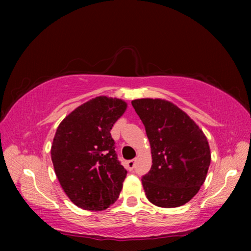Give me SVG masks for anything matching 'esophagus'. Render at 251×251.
<instances>
[{
    "mask_svg": "<svg viewBox=\"0 0 251 251\" xmlns=\"http://www.w3.org/2000/svg\"><path fill=\"white\" fill-rule=\"evenodd\" d=\"M135 163L136 161L134 160V159H131V160H128L126 163V167H127V169H128V171H133L134 169V167H135Z\"/></svg>",
    "mask_w": 251,
    "mask_h": 251,
    "instance_id": "34e87169",
    "label": "esophagus"
}]
</instances>
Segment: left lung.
I'll list each match as a JSON object with an SVG mask.
<instances>
[{
    "mask_svg": "<svg viewBox=\"0 0 251 251\" xmlns=\"http://www.w3.org/2000/svg\"><path fill=\"white\" fill-rule=\"evenodd\" d=\"M151 144L152 165L143 176L145 195L163 208L185 205L206 180L211 154L203 131L172 101L131 100Z\"/></svg>",
    "mask_w": 251,
    "mask_h": 251,
    "instance_id": "8db88e82",
    "label": "left lung"
}]
</instances>
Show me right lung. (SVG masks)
<instances>
[{"label":"right lung","mask_w":251,"mask_h":251,"mask_svg":"<svg viewBox=\"0 0 251 251\" xmlns=\"http://www.w3.org/2000/svg\"><path fill=\"white\" fill-rule=\"evenodd\" d=\"M127 108L120 99L99 96L78 106L58 125L50 157L71 201L100 211L117 201L127 171L117 160L110 129Z\"/></svg>","instance_id":"obj_1"}]
</instances>
